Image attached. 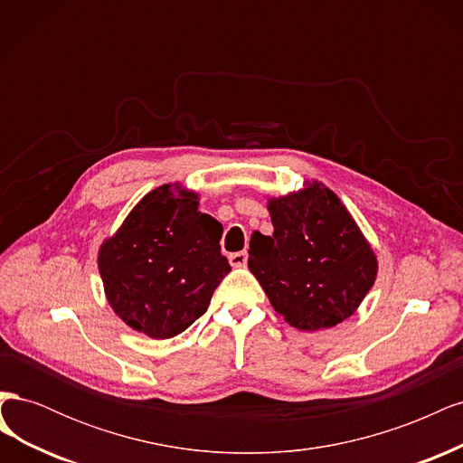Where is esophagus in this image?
<instances>
[{"label":"esophagus","mask_w":463,"mask_h":463,"mask_svg":"<svg viewBox=\"0 0 463 463\" xmlns=\"http://www.w3.org/2000/svg\"><path fill=\"white\" fill-rule=\"evenodd\" d=\"M247 253L245 250H240V253H232L230 255V264L233 266V269H243V266L247 264Z\"/></svg>","instance_id":"1"}]
</instances>
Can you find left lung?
Masks as SVG:
<instances>
[{
  "label": "left lung",
  "instance_id": "1",
  "mask_svg": "<svg viewBox=\"0 0 463 463\" xmlns=\"http://www.w3.org/2000/svg\"><path fill=\"white\" fill-rule=\"evenodd\" d=\"M274 232H255L249 270L289 326L317 332L352 317L373 288L378 260L338 194L325 184L269 197Z\"/></svg>",
  "mask_w": 463,
  "mask_h": 463
}]
</instances>
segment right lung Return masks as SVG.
<instances>
[{
  "instance_id": "obj_1",
  "label": "right lung",
  "mask_w": 463,
  "mask_h": 463,
  "mask_svg": "<svg viewBox=\"0 0 463 463\" xmlns=\"http://www.w3.org/2000/svg\"><path fill=\"white\" fill-rule=\"evenodd\" d=\"M199 199L181 184L152 189L98 249L109 307L152 340L187 330L232 270L220 253L222 223L201 213Z\"/></svg>"
}]
</instances>
